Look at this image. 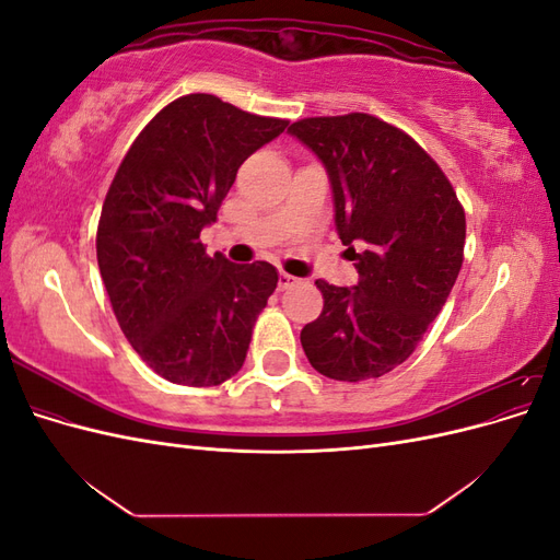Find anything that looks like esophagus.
Here are the masks:
<instances>
[{
	"label": "esophagus",
	"mask_w": 560,
	"mask_h": 560,
	"mask_svg": "<svg viewBox=\"0 0 560 560\" xmlns=\"http://www.w3.org/2000/svg\"><path fill=\"white\" fill-rule=\"evenodd\" d=\"M299 280L294 278V276H290V273H280V290H290V287H294Z\"/></svg>",
	"instance_id": "obj_1"
}]
</instances>
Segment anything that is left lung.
<instances>
[{
	"label": "left lung",
	"mask_w": 560,
	"mask_h": 560,
	"mask_svg": "<svg viewBox=\"0 0 560 560\" xmlns=\"http://www.w3.org/2000/svg\"><path fill=\"white\" fill-rule=\"evenodd\" d=\"M287 132L325 165L336 233L360 273L352 287L315 282L325 308L301 329L303 352L334 381L385 376L444 308L463 266L465 210L442 167L376 116L303 118Z\"/></svg>",
	"instance_id": "left-lung-1"
}]
</instances>
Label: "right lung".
<instances>
[{
  "mask_svg": "<svg viewBox=\"0 0 560 560\" xmlns=\"http://www.w3.org/2000/svg\"><path fill=\"white\" fill-rule=\"evenodd\" d=\"M284 128L208 93L184 95L118 165L97 224V266L118 327L165 381L212 387L245 362L278 270L210 257L200 231L217 222L243 161Z\"/></svg>",
  "mask_w": 560,
  "mask_h": 560,
  "instance_id": "1",
  "label": "right lung"
}]
</instances>
